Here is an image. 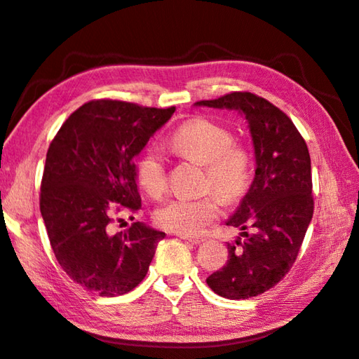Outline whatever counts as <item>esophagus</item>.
Listing matches in <instances>:
<instances>
[{"instance_id": "esophagus-1", "label": "esophagus", "mask_w": 359, "mask_h": 359, "mask_svg": "<svg viewBox=\"0 0 359 359\" xmlns=\"http://www.w3.org/2000/svg\"><path fill=\"white\" fill-rule=\"evenodd\" d=\"M181 240H186L192 244H201L204 241V238H198V236H189V235H180Z\"/></svg>"}]
</instances>
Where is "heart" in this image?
<instances>
[{
    "instance_id": "b5f03b06",
    "label": "heart",
    "mask_w": 359,
    "mask_h": 359,
    "mask_svg": "<svg viewBox=\"0 0 359 359\" xmlns=\"http://www.w3.org/2000/svg\"><path fill=\"white\" fill-rule=\"evenodd\" d=\"M170 149L180 156L205 164L204 187L232 203L247 192L252 181V156L227 127L196 116L182 123L170 137ZM137 180L144 192L159 200L167 189V167L156 149H147L137 164ZM221 201L215 194L177 198L155 212V222L180 235H198L219 217Z\"/></svg>"
}]
</instances>
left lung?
<instances>
[{
    "mask_svg": "<svg viewBox=\"0 0 359 359\" xmlns=\"http://www.w3.org/2000/svg\"><path fill=\"white\" fill-rule=\"evenodd\" d=\"M196 104L243 112L257 158L249 192L226 222L243 230L244 241L227 243L226 266L205 283L222 298L258 297L292 269L312 221L315 203L309 149L292 119L255 93L230 92Z\"/></svg>",
    "mask_w": 359,
    "mask_h": 359,
    "instance_id": "left-lung-1",
    "label": "left lung"
}]
</instances>
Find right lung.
<instances>
[{"label":"right lung","mask_w":359,"mask_h":359,"mask_svg":"<svg viewBox=\"0 0 359 359\" xmlns=\"http://www.w3.org/2000/svg\"><path fill=\"white\" fill-rule=\"evenodd\" d=\"M173 112L92 100L66 119L47 150L39 210L52 250L72 280L100 297L137 287L165 236L140 221L118 233L110 224L118 212L140 210L133 158Z\"/></svg>","instance_id":"add662e5"}]
</instances>
